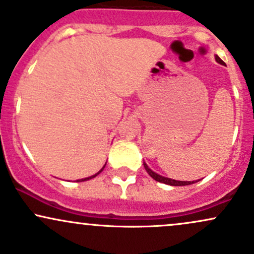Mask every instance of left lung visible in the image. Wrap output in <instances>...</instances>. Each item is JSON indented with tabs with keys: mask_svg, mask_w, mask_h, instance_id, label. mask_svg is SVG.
Returning a JSON list of instances; mask_svg holds the SVG:
<instances>
[{
	"mask_svg": "<svg viewBox=\"0 0 254 254\" xmlns=\"http://www.w3.org/2000/svg\"><path fill=\"white\" fill-rule=\"evenodd\" d=\"M215 60H216L217 63L222 64V65L224 64L223 61L221 60V58L218 57V56H215ZM143 166H144L145 171H147V173L149 174V176H150L151 178H153L154 180H156V182H159V183L167 184V185H171V186H185V185H191V184L197 183V180H196V182H182V180L171 179V178H167V177H164V176H160V174H157V173H155V172H154V171H151L150 168L148 167V165L145 164V162H143Z\"/></svg>",
	"mask_w": 254,
	"mask_h": 254,
	"instance_id": "obj_1",
	"label": "left lung"
}]
</instances>
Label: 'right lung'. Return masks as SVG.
Returning a JSON list of instances; mask_svg holds the SVG:
<instances>
[{
    "label": "right lung",
    "mask_w": 254,
    "mask_h": 254,
    "mask_svg": "<svg viewBox=\"0 0 254 254\" xmlns=\"http://www.w3.org/2000/svg\"><path fill=\"white\" fill-rule=\"evenodd\" d=\"M105 166H106V164H105V165H104V167H103V168H101V170H100V171H99V172H98V173L93 174V176H90V177H88V178H83V179H78V180H77V182H86V180H89V179H92V178H95V177H97V176H98V174H99V173H101V172H103V171H104Z\"/></svg>",
    "instance_id": "obj_1"
}]
</instances>
